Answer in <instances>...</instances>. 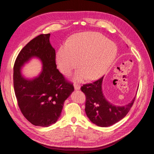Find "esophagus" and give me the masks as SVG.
<instances>
[{"label": "esophagus", "instance_id": "34e87169", "mask_svg": "<svg viewBox=\"0 0 154 154\" xmlns=\"http://www.w3.org/2000/svg\"><path fill=\"white\" fill-rule=\"evenodd\" d=\"M80 87H81V86L80 85L76 84V83L74 84V89L75 90H79L80 88Z\"/></svg>", "mask_w": 154, "mask_h": 154}]
</instances>
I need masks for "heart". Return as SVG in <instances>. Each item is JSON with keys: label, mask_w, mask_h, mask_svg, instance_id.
<instances>
[{"label": "heart", "mask_w": 154, "mask_h": 154, "mask_svg": "<svg viewBox=\"0 0 154 154\" xmlns=\"http://www.w3.org/2000/svg\"><path fill=\"white\" fill-rule=\"evenodd\" d=\"M117 55V48L103 35L94 32L73 35L58 51V67L63 74H69L78 64L80 67L74 80L81 82L88 78H99L108 71Z\"/></svg>", "instance_id": "obj_1"}]
</instances>
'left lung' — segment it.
I'll return each instance as SVG.
<instances>
[{"mask_svg": "<svg viewBox=\"0 0 154 154\" xmlns=\"http://www.w3.org/2000/svg\"><path fill=\"white\" fill-rule=\"evenodd\" d=\"M103 76L91 83L84 84L81 91L86 96L85 112L91 122L101 127H107L125 118L132 106L136 97L123 106H115L106 100L102 92Z\"/></svg>", "mask_w": 154, "mask_h": 154, "instance_id": "8db88e82", "label": "left lung"}]
</instances>
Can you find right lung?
Listing matches in <instances>:
<instances>
[{
	"label": "right lung",
	"instance_id": "obj_1",
	"mask_svg": "<svg viewBox=\"0 0 154 154\" xmlns=\"http://www.w3.org/2000/svg\"><path fill=\"white\" fill-rule=\"evenodd\" d=\"M50 34H42L26 44L17 56L13 67V85L21 112L35 126L48 127L57 122L64 101L71 94L73 84L57 69L55 49ZM39 58L43 71L33 79H26L21 67L31 58Z\"/></svg>",
	"mask_w": 154,
	"mask_h": 154
}]
</instances>
